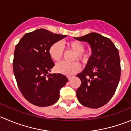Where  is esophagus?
<instances>
[{
  "mask_svg": "<svg viewBox=\"0 0 131 131\" xmlns=\"http://www.w3.org/2000/svg\"><path fill=\"white\" fill-rule=\"evenodd\" d=\"M68 77V80H69V81H70V80H71V79L73 78V76H68V77Z\"/></svg>",
  "mask_w": 131,
  "mask_h": 131,
  "instance_id": "1",
  "label": "esophagus"
}]
</instances>
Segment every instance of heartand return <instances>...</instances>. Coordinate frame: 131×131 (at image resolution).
<instances>
[{
	"label": "heart",
	"instance_id": "obj_1",
	"mask_svg": "<svg viewBox=\"0 0 131 131\" xmlns=\"http://www.w3.org/2000/svg\"><path fill=\"white\" fill-rule=\"evenodd\" d=\"M67 47L68 49L75 52L73 59H78L82 63H85L88 60L87 54H84L85 47L83 44L79 41H72L67 43ZM63 54V46L59 42H56L52 44L49 49V54L52 59L54 61H58L62 58ZM81 68L78 62L68 63L61 61L58 63L55 66V70L58 73L70 75L74 74L79 71Z\"/></svg>",
	"mask_w": 131,
	"mask_h": 131
}]
</instances>
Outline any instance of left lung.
<instances>
[{"label": "left lung", "instance_id": "1", "mask_svg": "<svg viewBox=\"0 0 131 131\" xmlns=\"http://www.w3.org/2000/svg\"><path fill=\"white\" fill-rule=\"evenodd\" d=\"M75 39L90 44L92 53L84 69L76 75L81 81L77 99L82 106L99 108L110 101L120 81L118 50L110 39L96 32Z\"/></svg>", "mask_w": 131, "mask_h": 131}]
</instances>
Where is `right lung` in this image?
I'll return each mask as SVG.
<instances>
[{
    "mask_svg": "<svg viewBox=\"0 0 131 131\" xmlns=\"http://www.w3.org/2000/svg\"><path fill=\"white\" fill-rule=\"evenodd\" d=\"M66 36L39 29L25 34L16 45L14 75L20 92L32 104L46 107L59 100V91L68 79L61 73H49L54 63L49 49Z\"/></svg>",
    "mask_w": 131,
    "mask_h": 131,
    "instance_id": "1",
    "label": "right lung"
}]
</instances>
